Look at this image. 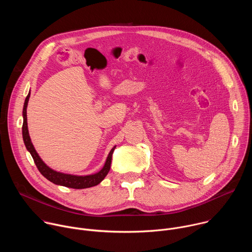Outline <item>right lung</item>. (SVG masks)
<instances>
[{
    "instance_id": "right-lung-1",
    "label": "right lung",
    "mask_w": 252,
    "mask_h": 252,
    "mask_svg": "<svg viewBox=\"0 0 252 252\" xmlns=\"http://www.w3.org/2000/svg\"><path fill=\"white\" fill-rule=\"evenodd\" d=\"M30 96H31V93H29V95L26 98L25 105H24V110H23V117H24L23 138H24V142L26 144L27 149L30 151V153L32 154V156L33 158V161H34V163L37 167L38 171L50 182H52L56 185H60V186L68 187V188L85 189V188H90V187H93V186H96V185L100 184L110 171L111 163H112V155L114 153V150H115L116 146H114L112 148V150L110 151L104 167L98 173H95V174H92V175H87V176H77V175H71V174H64V173L52 170L41 160V158L39 157V155L35 151V149H34V147L32 143L30 134H29L28 122H27L28 121V119H27V107H28V103H29V100H30Z\"/></svg>"
}]
</instances>
